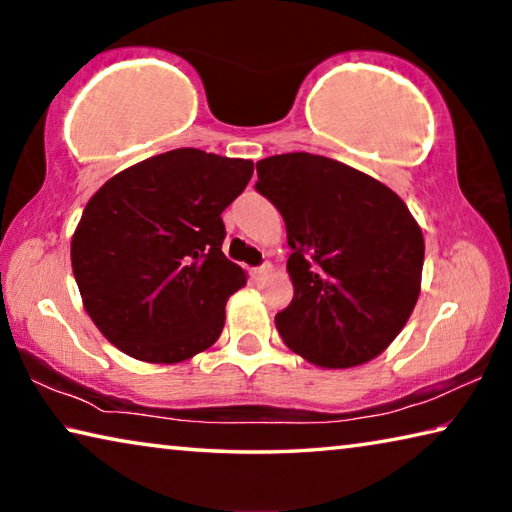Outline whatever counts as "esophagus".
I'll list each match as a JSON object with an SVG mask.
<instances>
[{
	"mask_svg": "<svg viewBox=\"0 0 512 512\" xmlns=\"http://www.w3.org/2000/svg\"><path fill=\"white\" fill-rule=\"evenodd\" d=\"M271 271H273L271 264H262V266L255 268V277H257V280H266V277L271 275Z\"/></svg>",
	"mask_w": 512,
	"mask_h": 512,
	"instance_id": "1",
	"label": "esophagus"
}]
</instances>
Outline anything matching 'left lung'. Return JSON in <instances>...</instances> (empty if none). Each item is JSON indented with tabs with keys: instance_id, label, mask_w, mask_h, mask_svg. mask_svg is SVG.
Listing matches in <instances>:
<instances>
[{
	"instance_id": "8db88e82",
	"label": "left lung",
	"mask_w": 512,
	"mask_h": 512,
	"mask_svg": "<svg viewBox=\"0 0 512 512\" xmlns=\"http://www.w3.org/2000/svg\"><path fill=\"white\" fill-rule=\"evenodd\" d=\"M255 189L287 225L293 300L277 332L320 368L379 357L420 296L424 237L409 207L368 173L311 153L257 162Z\"/></svg>"
}]
</instances>
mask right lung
Returning <instances> with one entry per match:
<instances>
[{"label": "right lung", "mask_w": 512, "mask_h": 512, "mask_svg": "<svg viewBox=\"0 0 512 512\" xmlns=\"http://www.w3.org/2000/svg\"><path fill=\"white\" fill-rule=\"evenodd\" d=\"M250 176V160L176 149L119 171L85 205L72 271L92 323L128 357L169 366L219 339L246 284L221 250V212Z\"/></svg>", "instance_id": "1"}]
</instances>
